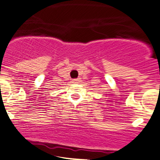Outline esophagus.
Segmentation results:
<instances>
[{
    "instance_id": "1",
    "label": "esophagus",
    "mask_w": 160,
    "mask_h": 160,
    "mask_svg": "<svg viewBox=\"0 0 160 160\" xmlns=\"http://www.w3.org/2000/svg\"><path fill=\"white\" fill-rule=\"evenodd\" d=\"M80 81H81V79L80 78H77V79H74V80H72L73 83H80Z\"/></svg>"
}]
</instances>
